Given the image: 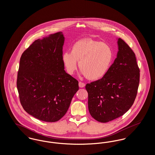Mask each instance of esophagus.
Returning <instances> with one entry per match:
<instances>
[{
    "instance_id": "34e87169",
    "label": "esophagus",
    "mask_w": 155,
    "mask_h": 155,
    "mask_svg": "<svg viewBox=\"0 0 155 155\" xmlns=\"http://www.w3.org/2000/svg\"><path fill=\"white\" fill-rule=\"evenodd\" d=\"M85 86V83H84V82H79V87H80V88H83V87H84Z\"/></svg>"
}]
</instances>
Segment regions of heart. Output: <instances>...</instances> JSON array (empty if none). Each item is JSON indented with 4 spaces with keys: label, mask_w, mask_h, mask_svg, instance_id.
Wrapping results in <instances>:
<instances>
[{
    "label": "heart",
    "mask_w": 155,
    "mask_h": 155,
    "mask_svg": "<svg viewBox=\"0 0 155 155\" xmlns=\"http://www.w3.org/2000/svg\"><path fill=\"white\" fill-rule=\"evenodd\" d=\"M61 59L68 74H74L79 61L81 73L89 80H97L108 72L113 61V52L106 43L84 39L74 43L71 52H64Z\"/></svg>",
    "instance_id": "heart-1"
}]
</instances>
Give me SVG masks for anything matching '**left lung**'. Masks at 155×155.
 Here are the masks:
<instances>
[{"instance_id": "1", "label": "left lung", "mask_w": 155, "mask_h": 155, "mask_svg": "<svg viewBox=\"0 0 155 155\" xmlns=\"http://www.w3.org/2000/svg\"><path fill=\"white\" fill-rule=\"evenodd\" d=\"M117 58L101 79L87 84L89 111L99 122L107 123L124 114L133 106L140 83L135 54L121 38Z\"/></svg>"}]
</instances>
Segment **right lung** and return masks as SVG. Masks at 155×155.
Wrapping results in <instances>:
<instances>
[{
  "instance_id": "add662e5",
  "label": "right lung",
  "mask_w": 155,
  "mask_h": 155,
  "mask_svg": "<svg viewBox=\"0 0 155 155\" xmlns=\"http://www.w3.org/2000/svg\"><path fill=\"white\" fill-rule=\"evenodd\" d=\"M61 32L37 39L23 52L17 87L23 109L35 118L56 122L68 110L78 81L64 70Z\"/></svg>"
}]
</instances>
